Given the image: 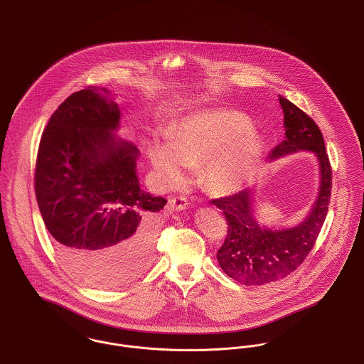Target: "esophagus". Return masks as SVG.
Returning a JSON list of instances; mask_svg holds the SVG:
<instances>
[{
    "instance_id": "34e87169",
    "label": "esophagus",
    "mask_w": 364,
    "mask_h": 364,
    "mask_svg": "<svg viewBox=\"0 0 364 364\" xmlns=\"http://www.w3.org/2000/svg\"><path fill=\"white\" fill-rule=\"evenodd\" d=\"M189 205V201L183 196H172L169 198V207L175 211H181L185 210Z\"/></svg>"
}]
</instances>
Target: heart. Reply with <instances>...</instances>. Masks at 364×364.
I'll return each mask as SVG.
<instances>
[{"label": "heart", "mask_w": 364, "mask_h": 364, "mask_svg": "<svg viewBox=\"0 0 364 364\" xmlns=\"http://www.w3.org/2000/svg\"><path fill=\"white\" fill-rule=\"evenodd\" d=\"M262 150L250 119L236 111H200L183 118L171 141L156 140L149 156L166 183H178L185 166H198L201 183L214 195L236 192Z\"/></svg>", "instance_id": "obj_1"}]
</instances>
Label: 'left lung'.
<instances>
[{
  "mask_svg": "<svg viewBox=\"0 0 364 364\" xmlns=\"http://www.w3.org/2000/svg\"><path fill=\"white\" fill-rule=\"evenodd\" d=\"M279 104L287 137L272 149L269 160L298 150L314 151L320 163L321 186L307 220L291 230L260 228L253 218L249 189L211 201L223 210L228 224V233L217 252V260L228 277L243 285H264L291 275L311 252L328 213L332 168L323 133L294 102L279 96Z\"/></svg>",
  "mask_w": 364,
  "mask_h": 364,
  "instance_id": "8db88e82",
  "label": "left lung"
}]
</instances>
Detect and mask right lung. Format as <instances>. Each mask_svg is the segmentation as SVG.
<instances>
[{"instance_id":"add662e5","label":"right lung","mask_w":364,"mask_h":364,"mask_svg":"<svg viewBox=\"0 0 364 364\" xmlns=\"http://www.w3.org/2000/svg\"><path fill=\"white\" fill-rule=\"evenodd\" d=\"M89 86L51 115L38 144L34 192L55 252L82 282L118 288L150 264L166 200L140 189L137 147L115 140L118 104Z\"/></svg>"}]
</instances>
